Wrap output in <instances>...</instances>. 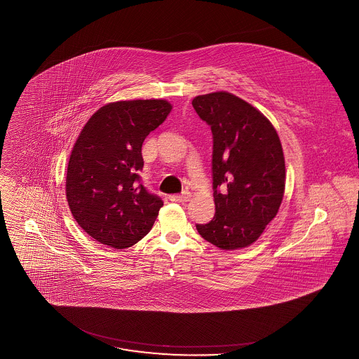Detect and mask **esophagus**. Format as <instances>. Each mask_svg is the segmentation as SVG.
<instances>
[{
    "mask_svg": "<svg viewBox=\"0 0 359 359\" xmlns=\"http://www.w3.org/2000/svg\"><path fill=\"white\" fill-rule=\"evenodd\" d=\"M189 198H191L189 192H183V194H179V195H171L170 201H176V203H186V201H189Z\"/></svg>",
    "mask_w": 359,
    "mask_h": 359,
    "instance_id": "34e87169",
    "label": "esophagus"
}]
</instances>
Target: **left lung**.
<instances>
[{
    "mask_svg": "<svg viewBox=\"0 0 359 359\" xmlns=\"http://www.w3.org/2000/svg\"><path fill=\"white\" fill-rule=\"evenodd\" d=\"M192 107L214 139L216 212L196 230L222 250L244 248L262 235L283 199L286 167L279 136L257 108L229 92L196 96Z\"/></svg>",
    "mask_w": 359,
    "mask_h": 359,
    "instance_id": "1",
    "label": "left lung"
}]
</instances>
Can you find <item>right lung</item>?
Returning a JSON list of instances; mask_svg holds the SVG:
<instances>
[{
	"label": "right lung",
	"instance_id": "add662e5",
	"mask_svg": "<svg viewBox=\"0 0 359 359\" xmlns=\"http://www.w3.org/2000/svg\"><path fill=\"white\" fill-rule=\"evenodd\" d=\"M167 100L116 101L88 120L73 147L67 199L89 236L117 250L151 231L163 201L142 184V145L171 112Z\"/></svg>",
	"mask_w": 359,
	"mask_h": 359
}]
</instances>
